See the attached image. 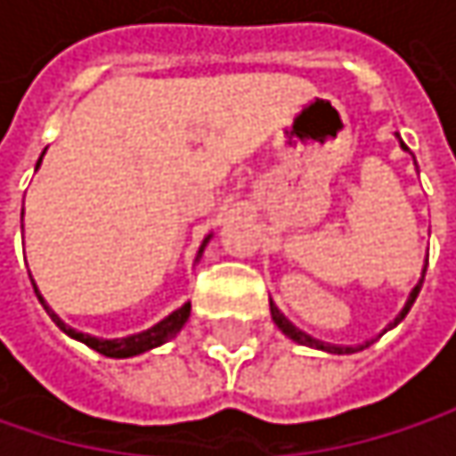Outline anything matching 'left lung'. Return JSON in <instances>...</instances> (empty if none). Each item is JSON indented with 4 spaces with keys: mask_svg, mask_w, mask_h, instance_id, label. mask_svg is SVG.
Instances as JSON below:
<instances>
[{
    "mask_svg": "<svg viewBox=\"0 0 456 456\" xmlns=\"http://www.w3.org/2000/svg\"><path fill=\"white\" fill-rule=\"evenodd\" d=\"M399 144H402V150H410L404 142H402V137H399ZM417 166V163H414ZM425 266H428V258H425ZM422 277H425V269H422ZM422 277H419V282L411 288V293H410V298H407V304H404V309L396 314V319L383 330V332H388V330H394L402 319L407 317L410 314V309H411V304H414V298H417V293H419V288H422ZM269 309H272V319H274V324L290 338V340H296V343H301V346H309V348H319V351H327V354H354V351H362V348H367L370 343H364V346H359V348H351V346H330V343H322V340H317V338H312V335H306V332H301L298 327H293L288 319L282 317L280 314V309L274 306V304H269Z\"/></svg>",
    "mask_w": 456,
    "mask_h": 456,
    "instance_id": "8db88e82",
    "label": "left lung"
}]
</instances>
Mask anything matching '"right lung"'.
<instances>
[{
    "mask_svg": "<svg viewBox=\"0 0 456 456\" xmlns=\"http://www.w3.org/2000/svg\"><path fill=\"white\" fill-rule=\"evenodd\" d=\"M46 152V150H45ZM45 152H42V158H45ZM42 158H39V163H37V168L42 166ZM208 240H211V234L203 240V245H200V250H198V258L203 256V248L208 245ZM37 290V288H34ZM37 296H39V290H37ZM39 301L45 304V298L39 296ZM49 319L68 335V338H73V340H81L84 346H89V348H94L97 354H102V356H110V359H129V356H139V354H144V351H150V348H158V346H163V343H168L171 338H176L179 335V330L184 327V322L190 319V304H184L182 309H176V312H171L168 317L163 319V322H158L155 327H150V330H142V332H134V335H126V338H113V340H105V338H94V335H84V332H76L73 327H68L62 319L57 317L49 306H45Z\"/></svg>",
    "mask_w": 456,
    "mask_h": 456,
    "instance_id": "add662e5",
    "label": "right lung"
}]
</instances>
